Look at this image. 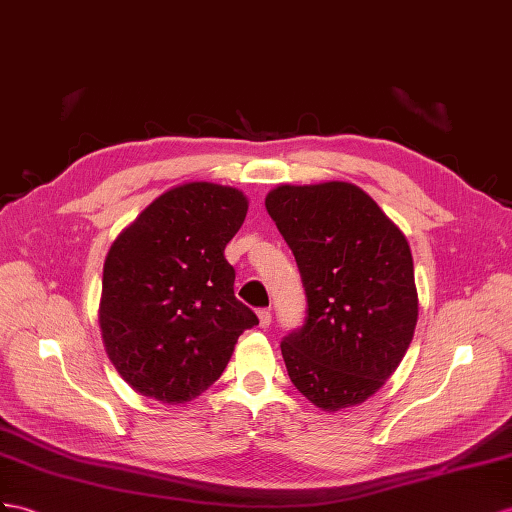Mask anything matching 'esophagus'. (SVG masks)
I'll list each match as a JSON object with an SVG mask.
<instances>
[{
  "instance_id": "34e87169",
  "label": "esophagus",
  "mask_w": 512,
  "mask_h": 512,
  "mask_svg": "<svg viewBox=\"0 0 512 512\" xmlns=\"http://www.w3.org/2000/svg\"><path fill=\"white\" fill-rule=\"evenodd\" d=\"M257 316H259V326H261V329H268V326L272 324V311L270 309H259Z\"/></svg>"
}]
</instances>
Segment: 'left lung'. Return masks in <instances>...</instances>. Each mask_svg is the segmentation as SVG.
<instances>
[{"label": "left lung", "instance_id": "left-lung-1", "mask_svg": "<svg viewBox=\"0 0 512 512\" xmlns=\"http://www.w3.org/2000/svg\"><path fill=\"white\" fill-rule=\"evenodd\" d=\"M303 279L305 322L281 342L294 387L324 411L368 400L398 368L417 322L413 257L402 231L344 181L266 196Z\"/></svg>", "mask_w": 512, "mask_h": 512}]
</instances>
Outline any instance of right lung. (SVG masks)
<instances>
[{
	"label": "right lung",
	"mask_w": 512,
	"mask_h": 512,
	"mask_svg": "<svg viewBox=\"0 0 512 512\" xmlns=\"http://www.w3.org/2000/svg\"><path fill=\"white\" fill-rule=\"evenodd\" d=\"M246 196L194 181L164 192L116 238L103 266L99 324L114 368L138 393L188 402L225 372L238 337L259 324L235 298L225 246Z\"/></svg>",
	"instance_id": "right-lung-1"
}]
</instances>
